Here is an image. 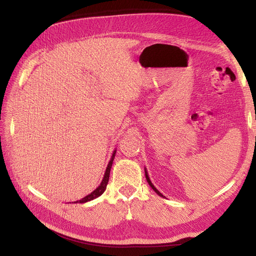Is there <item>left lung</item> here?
<instances>
[{
  "label": "left lung",
  "instance_id": "8db88e82",
  "mask_svg": "<svg viewBox=\"0 0 256 256\" xmlns=\"http://www.w3.org/2000/svg\"><path fill=\"white\" fill-rule=\"evenodd\" d=\"M145 177H146V180H147V182H148V184H150V187H152V189L154 192H156L158 196H162V198H164V194H162V193H160V192L156 189V187H154V186L152 184V182H150V177H148V173H147V170H146V168H145Z\"/></svg>",
  "mask_w": 256,
  "mask_h": 256
}]
</instances>
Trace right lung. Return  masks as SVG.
<instances>
[{
    "mask_svg": "<svg viewBox=\"0 0 256 256\" xmlns=\"http://www.w3.org/2000/svg\"><path fill=\"white\" fill-rule=\"evenodd\" d=\"M115 154H116V150H114L113 154H112V157H111V159H110V161H109V164H108V166H106V172H104V178H102V182H100V184L98 186V187H97L94 191H92V193H90L88 196H84V198H81V200H76V202H74V203H80V204H82V203L90 202V200H95V198H97L98 196H102V193L106 191L108 182H109L110 171H111V168H112V164H113V160H114V157H115Z\"/></svg>",
    "mask_w": 256,
    "mask_h": 256,
    "instance_id": "add662e5",
    "label": "right lung"
}]
</instances>
